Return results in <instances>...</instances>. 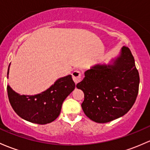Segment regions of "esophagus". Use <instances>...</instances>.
<instances>
[{
    "label": "esophagus",
    "instance_id": "esophagus-1",
    "mask_svg": "<svg viewBox=\"0 0 150 150\" xmlns=\"http://www.w3.org/2000/svg\"><path fill=\"white\" fill-rule=\"evenodd\" d=\"M72 79H73L74 82H75V83H79L80 80H81L82 75H81V72H80V71L75 70L72 73Z\"/></svg>",
    "mask_w": 150,
    "mask_h": 150
}]
</instances>
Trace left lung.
Masks as SVG:
<instances>
[{
	"instance_id": "obj_1",
	"label": "left lung",
	"mask_w": 150,
	"mask_h": 150,
	"mask_svg": "<svg viewBox=\"0 0 150 150\" xmlns=\"http://www.w3.org/2000/svg\"><path fill=\"white\" fill-rule=\"evenodd\" d=\"M139 75L134 58L124 46L113 64H97L85 72L76 87L84 93V113L97 123H107L126 114L135 103Z\"/></svg>"
}]
</instances>
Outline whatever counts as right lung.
I'll use <instances>...</instances> for the list:
<instances>
[{"mask_svg":"<svg viewBox=\"0 0 150 150\" xmlns=\"http://www.w3.org/2000/svg\"><path fill=\"white\" fill-rule=\"evenodd\" d=\"M8 70L7 75H8ZM69 75L59 78L49 89L35 96L19 95L7 86L9 102L16 113L24 120L38 124L52 122L59 116L64 99L75 89Z\"/></svg>","mask_w":150,"mask_h":150,"instance_id":"1","label":"right lung"}]
</instances>
